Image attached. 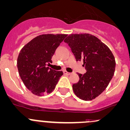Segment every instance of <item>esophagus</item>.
<instances>
[{
	"label": "esophagus",
	"instance_id": "34e87169",
	"mask_svg": "<svg viewBox=\"0 0 130 130\" xmlns=\"http://www.w3.org/2000/svg\"><path fill=\"white\" fill-rule=\"evenodd\" d=\"M63 73L65 75H69L71 74L70 73H69V72H67V71H65V70H63Z\"/></svg>",
	"mask_w": 130,
	"mask_h": 130
}]
</instances>
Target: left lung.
Wrapping results in <instances>:
<instances>
[{
  "label": "left lung",
  "instance_id": "8db88e82",
  "mask_svg": "<svg viewBox=\"0 0 130 130\" xmlns=\"http://www.w3.org/2000/svg\"><path fill=\"white\" fill-rule=\"evenodd\" d=\"M64 42L70 47L76 61H83L87 72L78 73L79 81L72 86L83 100L95 99L106 89L115 70V60L108 47L94 35L70 34Z\"/></svg>",
  "mask_w": 130,
  "mask_h": 130
}]
</instances>
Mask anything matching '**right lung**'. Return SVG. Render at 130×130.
I'll list each match as a JSON object with an SVG mask.
<instances>
[{
    "label": "right lung",
    "instance_id": "obj_1",
    "mask_svg": "<svg viewBox=\"0 0 130 130\" xmlns=\"http://www.w3.org/2000/svg\"><path fill=\"white\" fill-rule=\"evenodd\" d=\"M67 35L43 34L22 48L17 58L19 75L27 89L37 96L50 93L55 88L61 71L47 67L57 47Z\"/></svg>",
    "mask_w": 130,
    "mask_h": 130
}]
</instances>
